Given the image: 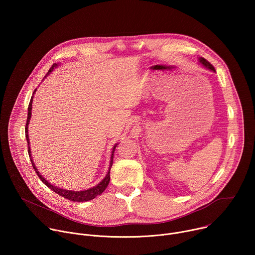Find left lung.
Returning <instances> with one entry per match:
<instances>
[{
	"label": "left lung",
	"instance_id": "8db88e82",
	"mask_svg": "<svg viewBox=\"0 0 255 255\" xmlns=\"http://www.w3.org/2000/svg\"><path fill=\"white\" fill-rule=\"evenodd\" d=\"M199 61H200V63H202L203 66H205L206 68H208V69H210V70H212V71H216L215 68H214V66H213L208 60H206L204 57H200V58H199Z\"/></svg>",
	"mask_w": 255,
	"mask_h": 255
}]
</instances>
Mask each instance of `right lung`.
<instances>
[{"mask_svg":"<svg viewBox=\"0 0 255 255\" xmlns=\"http://www.w3.org/2000/svg\"><path fill=\"white\" fill-rule=\"evenodd\" d=\"M56 63H54L50 69L48 70L47 75L50 74V72L53 70L54 67H56ZM46 75V76H47ZM45 79V77H44ZM43 79V80H44ZM36 92V89L34 91V93ZM33 93V95H34ZM32 102H33V96L31 97V100H30V103H29V106H28V115H27V123H26V127H25V135H26V139H27V143H28V153H29V157H30V160H31V163H32V166L34 168V170L36 171V173H37V175L39 176V178L41 179L42 183L48 187L49 189H51L53 192H55L56 194H58L59 196L69 200V201H72V202H87V201H91L93 199H95L96 197H98L99 195H101L105 190L106 188L108 187L109 183H110V170H111V167H112V164H113V157H114V151H115V148L117 146V144L114 145L113 147V150H112V154H111V160H110V165H109V170L106 174V176L103 178V180L101 181L100 184H98L97 186L93 187V188H90L88 190H85V191H79V192H76V191H68V190H63V189H59V188H56L55 186L51 185L50 183H48V181L39 173V171L37 170V168H36L33 160H32V156H31V150H30V140H29V136H28V125H29V122H30V118H31V111H32Z\"/></svg>","mask_w":255,"mask_h":255,"instance_id":"add662e5","label":"right lung"}]
</instances>
